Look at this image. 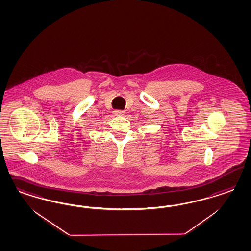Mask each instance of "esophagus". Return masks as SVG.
I'll return each instance as SVG.
<instances>
[{
    "label": "esophagus",
    "mask_w": 251,
    "mask_h": 251,
    "mask_svg": "<svg viewBox=\"0 0 251 251\" xmlns=\"http://www.w3.org/2000/svg\"><path fill=\"white\" fill-rule=\"evenodd\" d=\"M113 113L116 116H122V115H124V111L123 110H114Z\"/></svg>",
    "instance_id": "1"
}]
</instances>
